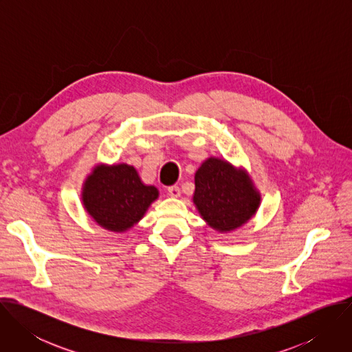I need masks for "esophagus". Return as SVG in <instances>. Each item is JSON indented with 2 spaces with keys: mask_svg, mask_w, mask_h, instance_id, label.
<instances>
[{
  "mask_svg": "<svg viewBox=\"0 0 352 352\" xmlns=\"http://www.w3.org/2000/svg\"><path fill=\"white\" fill-rule=\"evenodd\" d=\"M168 195H170L171 197H179V196H181V189H179V186H177V185L170 186V188H168Z\"/></svg>",
  "mask_w": 352,
  "mask_h": 352,
  "instance_id": "esophagus-1",
  "label": "esophagus"
}]
</instances>
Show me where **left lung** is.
Returning a JSON list of instances; mask_svg holds the SVG:
<instances>
[{"instance_id": "8db88e82", "label": "left lung", "mask_w": 352, "mask_h": 352, "mask_svg": "<svg viewBox=\"0 0 352 352\" xmlns=\"http://www.w3.org/2000/svg\"><path fill=\"white\" fill-rule=\"evenodd\" d=\"M192 200L209 227L228 234L252 220L261 208L262 195L243 167L209 157L195 174Z\"/></svg>"}]
</instances>
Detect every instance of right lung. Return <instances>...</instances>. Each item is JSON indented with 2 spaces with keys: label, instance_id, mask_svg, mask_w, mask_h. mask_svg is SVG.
<instances>
[{
  "label": "right lung",
  "instance_id": "obj_1",
  "mask_svg": "<svg viewBox=\"0 0 352 352\" xmlns=\"http://www.w3.org/2000/svg\"><path fill=\"white\" fill-rule=\"evenodd\" d=\"M159 199V189L146 185L126 163L96 164L82 184L85 212L110 232L124 234L135 227Z\"/></svg>",
  "mask_w": 352,
  "mask_h": 352
}]
</instances>
